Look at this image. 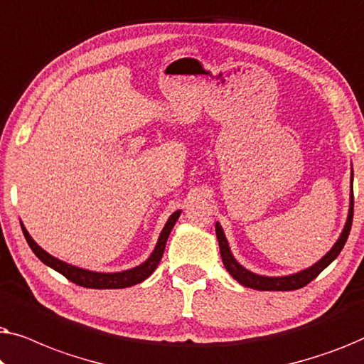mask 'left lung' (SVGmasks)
Here are the masks:
<instances>
[{"label":"left lung","mask_w":364,"mask_h":364,"mask_svg":"<svg viewBox=\"0 0 364 364\" xmlns=\"http://www.w3.org/2000/svg\"><path fill=\"white\" fill-rule=\"evenodd\" d=\"M351 223H353V171H351V198H350V210H348V218L345 223V228H343L340 238H338L335 245L331 247V250L326 253L321 260H318L315 265L305 268V270L293 273V275H287V277H263V275H257L247 268H243L240 263H238L235 258H233L230 247H228V242L225 238V233H223V228L220 227V223H215V233H217V240H218V247H220V255H222V262L225 265L227 272L235 278V280L240 283V285L247 287V288H253V290H260V291H290V290H298V288L306 287L308 283L320 275V273L325 270V268L330 265V263L335 260V258L340 255V252L345 247V243L348 240V235H350L351 230Z\"/></svg>","instance_id":"left-lung-1"}]
</instances>
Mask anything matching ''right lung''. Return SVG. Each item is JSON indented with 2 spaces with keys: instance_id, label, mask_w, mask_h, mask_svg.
I'll return each instance as SVG.
<instances>
[{
  "instance_id": "add662e5",
  "label": "right lung",
  "mask_w": 364,
  "mask_h": 364,
  "mask_svg": "<svg viewBox=\"0 0 364 364\" xmlns=\"http://www.w3.org/2000/svg\"><path fill=\"white\" fill-rule=\"evenodd\" d=\"M178 217H181V210L173 212L172 215L168 217L167 223L164 225L162 232H161V237H159L156 248H154L151 257H149L146 262L141 263L139 267L131 268V270L116 272V273L91 272V270H84V268L69 265V263L59 260V258L49 255L46 250H43V248L33 240L31 235H29L23 223H21V228H23L24 238H26L28 245L31 247L34 255H36L39 260L44 263V265L51 267L53 270L59 272L61 275L66 277L68 280H71L73 283H76V285H79V287L94 288V290H114V288H127V287L137 285V283L144 282L146 278L152 275V272L156 270L159 262H161L164 250H166L167 238H168V235H171V230L173 228V225H176Z\"/></svg>"
}]
</instances>
